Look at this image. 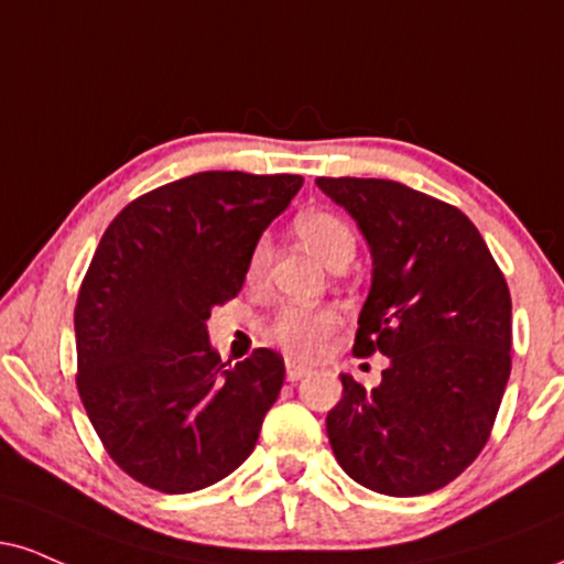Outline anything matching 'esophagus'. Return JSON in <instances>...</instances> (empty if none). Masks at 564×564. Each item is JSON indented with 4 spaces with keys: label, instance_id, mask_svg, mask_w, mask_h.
Instances as JSON below:
<instances>
[{
    "label": "esophagus",
    "instance_id": "34e87169",
    "mask_svg": "<svg viewBox=\"0 0 564 564\" xmlns=\"http://www.w3.org/2000/svg\"><path fill=\"white\" fill-rule=\"evenodd\" d=\"M310 368L307 365H300V362H286V378L289 381H302L304 376H307Z\"/></svg>",
    "mask_w": 564,
    "mask_h": 564
}]
</instances>
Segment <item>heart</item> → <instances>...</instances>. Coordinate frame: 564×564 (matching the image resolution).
<instances>
[{"label": "heart", "mask_w": 564, "mask_h": 564, "mask_svg": "<svg viewBox=\"0 0 564 564\" xmlns=\"http://www.w3.org/2000/svg\"><path fill=\"white\" fill-rule=\"evenodd\" d=\"M296 236L310 247L328 268H344L351 262L357 249L355 230L344 217H338L328 209H307L294 220ZM270 241L257 239L247 257V281L257 283L264 275L270 262ZM341 312L330 304L321 307H302V304H289L264 328V338L275 344L283 355L291 359H315L328 344V338L341 328Z\"/></svg>", "instance_id": "1"}]
</instances>
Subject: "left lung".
I'll return each instance as SVG.
<instances>
[{
  "instance_id": "8db88e82",
  "label": "left lung",
  "mask_w": 564,
  "mask_h": 564,
  "mask_svg": "<svg viewBox=\"0 0 564 564\" xmlns=\"http://www.w3.org/2000/svg\"><path fill=\"white\" fill-rule=\"evenodd\" d=\"M370 243L372 286L355 355L383 381L344 391L325 417L349 478L386 497L452 484L491 436L512 370V300L484 236L457 207L383 178H317Z\"/></svg>"
}]
</instances>
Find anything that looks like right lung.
Masks as SVG:
<instances>
[{
    "instance_id": "right-lung-1",
    "label": "right lung",
    "mask_w": 564,
    "mask_h": 564,
    "mask_svg": "<svg viewBox=\"0 0 564 564\" xmlns=\"http://www.w3.org/2000/svg\"><path fill=\"white\" fill-rule=\"evenodd\" d=\"M302 175L207 171L141 194L107 226L76 302V386L112 463L162 494L234 473L283 386V357L226 368L207 317Z\"/></svg>"
}]
</instances>
